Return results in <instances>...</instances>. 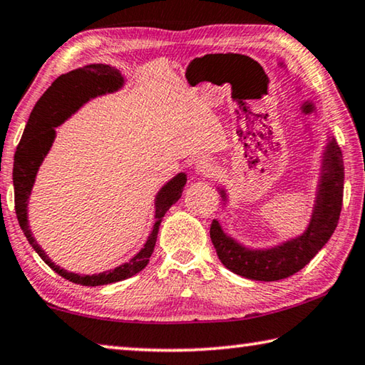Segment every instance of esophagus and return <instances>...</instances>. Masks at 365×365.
I'll return each instance as SVG.
<instances>
[{
    "instance_id": "1",
    "label": "esophagus",
    "mask_w": 365,
    "mask_h": 365,
    "mask_svg": "<svg viewBox=\"0 0 365 365\" xmlns=\"http://www.w3.org/2000/svg\"><path fill=\"white\" fill-rule=\"evenodd\" d=\"M215 168H216V166L210 158H200V160H197V163H195L197 173H200V175H205V176L213 175Z\"/></svg>"
}]
</instances>
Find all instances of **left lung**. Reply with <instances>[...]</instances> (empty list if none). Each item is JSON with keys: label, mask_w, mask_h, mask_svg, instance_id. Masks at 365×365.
I'll return each instance as SVG.
<instances>
[{"label": "left lung", "mask_w": 365, "mask_h": 365, "mask_svg": "<svg viewBox=\"0 0 365 365\" xmlns=\"http://www.w3.org/2000/svg\"><path fill=\"white\" fill-rule=\"evenodd\" d=\"M325 173L319 190L317 205L312 215L311 225L302 237L280 245L272 250H247L237 242L229 239L222 232L218 221L212 222L210 239L216 248V253L229 271L252 280H280L293 274L309 263L319 250L327 244L338 225L343 205V182L344 173L341 168V152L334 139L330 140L327 155H325Z\"/></svg>", "instance_id": "1"}]
</instances>
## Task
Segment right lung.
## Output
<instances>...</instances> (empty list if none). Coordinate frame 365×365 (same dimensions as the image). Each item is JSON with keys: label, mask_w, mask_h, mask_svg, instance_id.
<instances>
[{"label": "right lung", "mask_w": 365, "mask_h": 365, "mask_svg": "<svg viewBox=\"0 0 365 365\" xmlns=\"http://www.w3.org/2000/svg\"><path fill=\"white\" fill-rule=\"evenodd\" d=\"M123 83V78L117 68L104 63H91L83 68H76L66 75H61L59 78L54 80L44 94L31 110L27 126H25L21 143L17 145L14 155V168H12V181H14V205L17 221L21 229L27 237L29 244L34 247V250L40 255V258L46 263L51 269L56 271L63 279L70 280L73 284L96 287V285H107L133 277L134 274L143 271L149 263V258L153 253L155 247L158 227L162 222L163 215L168 212V208L179 200L182 195V187L186 184V175H178L175 179L166 184L157 195L155 203V220L152 234L147 239L145 245L136 257L130 259V263L121 264L112 271L94 274V276H78V274L68 272L56 266L53 261L48 258V255L41 250V247L36 244V240L31 237L27 221V202L34 187L36 171L40 168L44 155H46L51 144H53L56 131L54 126L61 125L63 120L68 118L76 108L89 98L94 96L110 93L118 89Z\"/></svg>", "instance_id": "right-lung-1"}]
</instances>
